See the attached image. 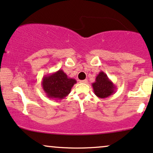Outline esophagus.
<instances>
[{
	"instance_id": "obj_1",
	"label": "esophagus",
	"mask_w": 153,
	"mask_h": 153,
	"mask_svg": "<svg viewBox=\"0 0 153 153\" xmlns=\"http://www.w3.org/2000/svg\"><path fill=\"white\" fill-rule=\"evenodd\" d=\"M80 82L81 83H87L88 82V80H80Z\"/></svg>"
}]
</instances>
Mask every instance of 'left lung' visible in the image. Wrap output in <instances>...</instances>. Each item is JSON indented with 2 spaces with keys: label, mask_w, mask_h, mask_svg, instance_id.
Segmentation results:
<instances>
[{
  "label": "left lung",
  "mask_w": 153,
  "mask_h": 153,
  "mask_svg": "<svg viewBox=\"0 0 153 153\" xmlns=\"http://www.w3.org/2000/svg\"><path fill=\"white\" fill-rule=\"evenodd\" d=\"M92 85L94 94L100 99L109 97L111 94L115 93L117 89L115 85L103 71L100 72L97 75L95 81L92 83Z\"/></svg>",
  "instance_id": "1"
}]
</instances>
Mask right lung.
I'll list each match as a JSON object with an SVG mask.
<instances>
[{
    "label": "right lung",
    "mask_w": 153,
    "mask_h": 153,
    "mask_svg": "<svg viewBox=\"0 0 153 153\" xmlns=\"http://www.w3.org/2000/svg\"><path fill=\"white\" fill-rule=\"evenodd\" d=\"M77 81L69 78L60 69L56 72L43 77L42 85L47 97L55 100H61L68 96Z\"/></svg>",
    "instance_id": "obj_1"
}]
</instances>
